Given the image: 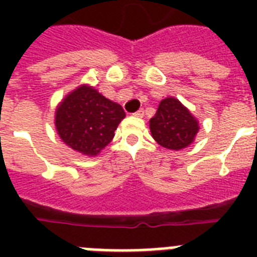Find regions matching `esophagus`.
Listing matches in <instances>:
<instances>
[{
    "mask_svg": "<svg viewBox=\"0 0 257 257\" xmlns=\"http://www.w3.org/2000/svg\"><path fill=\"white\" fill-rule=\"evenodd\" d=\"M133 116H136V117H143L144 116V109H139L137 112L133 113Z\"/></svg>",
    "mask_w": 257,
    "mask_h": 257,
    "instance_id": "34e87169",
    "label": "esophagus"
}]
</instances>
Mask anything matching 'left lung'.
Instances as JSON below:
<instances>
[{
	"instance_id": "1",
	"label": "left lung",
	"mask_w": 257,
	"mask_h": 257,
	"mask_svg": "<svg viewBox=\"0 0 257 257\" xmlns=\"http://www.w3.org/2000/svg\"><path fill=\"white\" fill-rule=\"evenodd\" d=\"M152 137L167 149L187 148L199 132V122L175 97L161 100L156 114L149 121Z\"/></svg>"
}]
</instances>
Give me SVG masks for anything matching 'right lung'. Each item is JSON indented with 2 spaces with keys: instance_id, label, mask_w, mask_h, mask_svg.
<instances>
[{
  "instance_id": "obj_1",
  "label": "right lung",
  "mask_w": 257,
  "mask_h": 257,
  "mask_svg": "<svg viewBox=\"0 0 257 257\" xmlns=\"http://www.w3.org/2000/svg\"><path fill=\"white\" fill-rule=\"evenodd\" d=\"M124 109L89 85L70 92L56 109L58 136L74 151L96 156L112 141Z\"/></svg>"
}]
</instances>
